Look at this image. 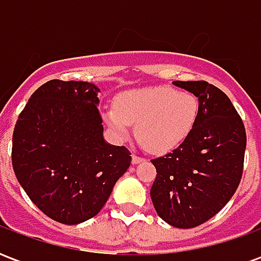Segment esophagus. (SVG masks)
<instances>
[{
	"label": "esophagus",
	"mask_w": 261,
	"mask_h": 261,
	"mask_svg": "<svg viewBox=\"0 0 261 261\" xmlns=\"http://www.w3.org/2000/svg\"><path fill=\"white\" fill-rule=\"evenodd\" d=\"M145 159L141 158V156H137V155H131V162H133V165H138L141 164V162H144Z\"/></svg>",
	"instance_id": "1"
}]
</instances>
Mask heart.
I'll return each mask as SVG.
<instances>
[{
  "instance_id": "1",
  "label": "heart",
  "mask_w": 261,
  "mask_h": 261,
  "mask_svg": "<svg viewBox=\"0 0 261 261\" xmlns=\"http://www.w3.org/2000/svg\"><path fill=\"white\" fill-rule=\"evenodd\" d=\"M198 113V99L190 92L170 86H147L120 93L114 109L108 110L105 117L119 138H125L130 125H134L141 147L148 152L166 153L186 141Z\"/></svg>"
}]
</instances>
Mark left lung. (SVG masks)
Listing matches in <instances>:
<instances>
[{
    "instance_id": "left-lung-1",
    "label": "left lung",
    "mask_w": 261,
    "mask_h": 261,
    "mask_svg": "<svg viewBox=\"0 0 261 261\" xmlns=\"http://www.w3.org/2000/svg\"><path fill=\"white\" fill-rule=\"evenodd\" d=\"M193 93L200 113L186 141L151 162L156 179L151 200L172 226L187 229L219 213L241 183L246 149L243 121L229 97L205 81H175Z\"/></svg>"
}]
</instances>
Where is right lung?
<instances>
[{
    "instance_id": "obj_1",
    "label": "right lung",
    "mask_w": 261,
    "mask_h": 261,
    "mask_svg": "<svg viewBox=\"0 0 261 261\" xmlns=\"http://www.w3.org/2000/svg\"><path fill=\"white\" fill-rule=\"evenodd\" d=\"M99 92L92 82L48 81L15 124L16 179L36 207L61 224L93 218L130 168V151L103 137Z\"/></svg>"
}]
</instances>
